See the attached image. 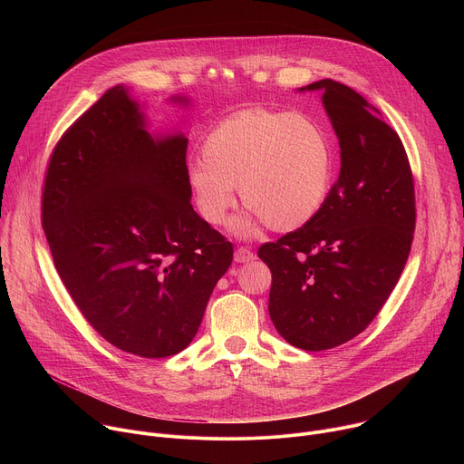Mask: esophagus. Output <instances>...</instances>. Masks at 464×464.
I'll use <instances>...</instances> for the list:
<instances>
[{
	"label": "esophagus",
	"mask_w": 464,
	"mask_h": 464,
	"mask_svg": "<svg viewBox=\"0 0 464 464\" xmlns=\"http://www.w3.org/2000/svg\"><path fill=\"white\" fill-rule=\"evenodd\" d=\"M253 258H255V255L247 247H238L235 251V262H251Z\"/></svg>",
	"instance_id": "34e87169"
}]
</instances>
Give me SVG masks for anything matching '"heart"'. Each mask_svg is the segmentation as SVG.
<instances>
[{
    "mask_svg": "<svg viewBox=\"0 0 464 464\" xmlns=\"http://www.w3.org/2000/svg\"><path fill=\"white\" fill-rule=\"evenodd\" d=\"M334 179V147L314 119L247 108L220 121L202 143V161L187 169L194 208L209 226L226 222L237 187L249 213L233 222L240 237L262 226L288 233L324 206Z\"/></svg>",
    "mask_w": 464,
    "mask_h": 464,
    "instance_id": "1",
    "label": "heart"
}]
</instances>
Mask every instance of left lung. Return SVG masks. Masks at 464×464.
<instances>
[{
	"mask_svg": "<svg viewBox=\"0 0 464 464\" xmlns=\"http://www.w3.org/2000/svg\"><path fill=\"white\" fill-rule=\"evenodd\" d=\"M342 170L304 227L258 247L272 272L270 317L303 351L334 349L369 326L401 279L415 231V185L396 131L353 88L323 79Z\"/></svg>",
	"mask_w": 464,
	"mask_h": 464,
	"instance_id": "left-lung-1",
	"label": "left lung"
}]
</instances>
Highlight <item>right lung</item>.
<instances>
[{"label": "right lung", "mask_w": 464, "mask_h": 464, "mask_svg": "<svg viewBox=\"0 0 464 464\" xmlns=\"http://www.w3.org/2000/svg\"><path fill=\"white\" fill-rule=\"evenodd\" d=\"M187 143L154 140L115 86L63 131L44 181L42 226L63 286L106 342L141 358L192 342L233 260V244L192 209Z\"/></svg>", "instance_id": "add662e5"}]
</instances>
